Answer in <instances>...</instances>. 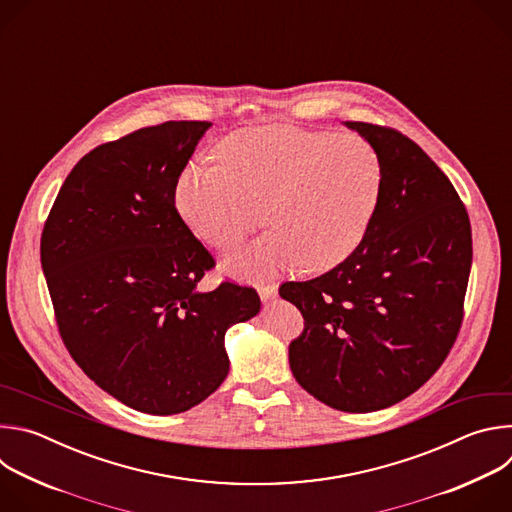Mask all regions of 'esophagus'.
Here are the masks:
<instances>
[{"label":"esophagus","instance_id":"obj_1","mask_svg":"<svg viewBox=\"0 0 512 512\" xmlns=\"http://www.w3.org/2000/svg\"><path fill=\"white\" fill-rule=\"evenodd\" d=\"M257 291H259V298H261L263 302H269V300H273V298L277 296V285H275V283H271V285H261Z\"/></svg>","mask_w":512,"mask_h":512}]
</instances>
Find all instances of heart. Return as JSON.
Masks as SVG:
<instances>
[{
    "label": "heart",
    "mask_w": 512,
    "mask_h": 512,
    "mask_svg": "<svg viewBox=\"0 0 512 512\" xmlns=\"http://www.w3.org/2000/svg\"><path fill=\"white\" fill-rule=\"evenodd\" d=\"M216 154L218 162H192L178 176L176 208L186 227L227 249L263 223V210L273 225L227 257L229 271L273 273L298 263L328 269L367 233L383 168L362 137L263 125L229 135Z\"/></svg>",
    "instance_id": "1"
}]
</instances>
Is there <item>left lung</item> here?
I'll return each instance as SVG.
<instances>
[{"label":"left lung","instance_id":"8db88e82","mask_svg":"<svg viewBox=\"0 0 512 512\" xmlns=\"http://www.w3.org/2000/svg\"><path fill=\"white\" fill-rule=\"evenodd\" d=\"M379 154L381 196L358 247L334 269L285 281L304 316L289 344L296 381L348 413L391 407L442 367L462 320L472 229L448 176L397 129L346 121Z\"/></svg>","mask_w":512,"mask_h":512}]
</instances>
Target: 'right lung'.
<instances>
[{
  "mask_svg": "<svg viewBox=\"0 0 512 512\" xmlns=\"http://www.w3.org/2000/svg\"><path fill=\"white\" fill-rule=\"evenodd\" d=\"M208 121H166L99 145L66 176L40 261L60 338L103 391L172 415L229 375L225 332L253 318V287L198 291L212 255L176 210V182Z\"/></svg>",
  "mask_w": 512,
  "mask_h": 512,
  "instance_id": "right-lung-1",
  "label": "right lung"
}]
</instances>
